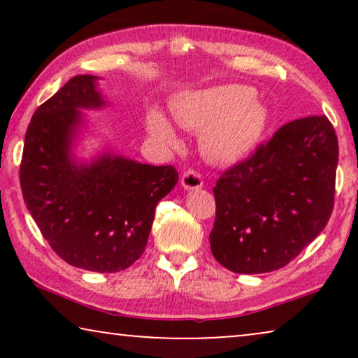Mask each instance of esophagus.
<instances>
[{
    "label": "esophagus",
    "mask_w": 358,
    "mask_h": 358,
    "mask_svg": "<svg viewBox=\"0 0 358 358\" xmlns=\"http://www.w3.org/2000/svg\"><path fill=\"white\" fill-rule=\"evenodd\" d=\"M180 184H182L184 189L195 190V189L202 187L203 179L195 169H187V171H184L182 176H180Z\"/></svg>",
    "instance_id": "1"
}]
</instances>
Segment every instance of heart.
Instances as JSON below:
<instances>
[{
  "instance_id": "heart-1",
  "label": "heart",
  "mask_w": 358,
  "mask_h": 358,
  "mask_svg": "<svg viewBox=\"0 0 358 358\" xmlns=\"http://www.w3.org/2000/svg\"><path fill=\"white\" fill-rule=\"evenodd\" d=\"M174 117L185 129L202 131V148L217 163H234L256 148L267 127L268 112L251 87L218 85L185 92L174 102ZM148 131L164 145L178 135L158 109L148 114Z\"/></svg>"
}]
</instances>
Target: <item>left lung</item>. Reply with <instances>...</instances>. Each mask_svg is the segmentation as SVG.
Masks as SVG:
<instances>
[{
    "mask_svg": "<svg viewBox=\"0 0 358 358\" xmlns=\"http://www.w3.org/2000/svg\"><path fill=\"white\" fill-rule=\"evenodd\" d=\"M339 145L326 115L280 127L213 187L210 248L236 273L278 271L322 229L334 208Z\"/></svg>",
    "mask_w": 358,
    "mask_h": 358,
    "instance_id": "8db88e82",
    "label": "left lung"
}]
</instances>
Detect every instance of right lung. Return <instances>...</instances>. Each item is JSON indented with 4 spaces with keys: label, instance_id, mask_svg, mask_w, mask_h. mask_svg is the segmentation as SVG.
<instances>
[{
    "label": "right lung",
    "instance_id": "1",
    "mask_svg": "<svg viewBox=\"0 0 358 358\" xmlns=\"http://www.w3.org/2000/svg\"><path fill=\"white\" fill-rule=\"evenodd\" d=\"M96 76H73L38 106L24 140L19 180L42 236L73 267L109 273L143 254L156 205L179 180L174 166L102 155L78 166L70 145L78 109L104 104Z\"/></svg>",
    "mask_w": 358,
    "mask_h": 358
}]
</instances>
